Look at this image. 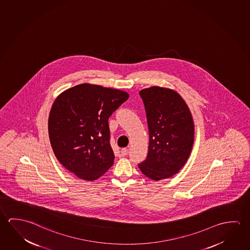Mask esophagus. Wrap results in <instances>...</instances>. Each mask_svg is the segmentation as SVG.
Returning <instances> with one entry per match:
<instances>
[{
    "label": "esophagus",
    "mask_w": 250,
    "mask_h": 250,
    "mask_svg": "<svg viewBox=\"0 0 250 250\" xmlns=\"http://www.w3.org/2000/svg\"><path fill=\"white\" fill-rule=\"evenodd\" d=\"M128 152H129V150L127 148H122L121 149V155L126 156L128 154Z\"/></svg>",
    "instance_id": "1"
}]
</instances>
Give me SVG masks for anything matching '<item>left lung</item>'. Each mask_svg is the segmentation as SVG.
<instances>
[{
    "label": "left lung",
    "instance_id": "8db88e82",
    "mask_svg": "<svg viewBox=\"0 0 250 250\" xmlns=\"http://www.w3.org/2000/svg\"><path fill=\"white\" fill-rule=\"evenodd\" d=\"M146 112L149 147L140 171L152 180L168 179L188 160L194 139L191 111L175 90L152 86L139 91Z\"/></svg>",
    "mask_w": 250,
    "mask_h": 250
}]
</instances>
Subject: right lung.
<instances>
[{"mask_svg": "<svg viewBox=\"0 0 250 250\" xmlns=\"http://www.w3.org/2000/svg\"><path fill=\"white\" fill-rule=\"evenodd\" d=\"M129 94L81 83L64 90L49 112V141L58 161L76 176L98 180L114 162L108 119Z\"/></svg>", "mask_w": 250, "mask_h": 250, "instance_id": "obj_1", "label": "right lung"}]
</instances>
